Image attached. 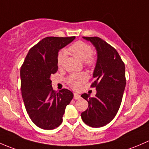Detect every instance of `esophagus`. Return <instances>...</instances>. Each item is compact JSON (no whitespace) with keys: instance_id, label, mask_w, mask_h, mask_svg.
I'll return each instance as SVG.
<instances>
[{"instance_id":"34e87169","label":"esophagus","mask_w":149,"mask_h":149,"mask_svg":"<svg viewBox=\"0 0 149 149\" xmlns=\"http://www.w3.org/2000/svg\"><path fill=\"white\" fill-rule=\"evenodd\" d=\"M80 97V95H79V94H77V93H74V98L75 100H78Z\"/></svg>"}]
</instances>
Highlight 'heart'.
I'll return each instance as SVG.
<instances>
[{"instance_id":"b5f03b06","label":"heart","mask_w":149,"mask_h":149,"mask_svg":"<svg viewBox=\"0 0 149 149\" xmlns=\"http://www.w3.org/2000/svg\"><path fill=\"white\" fill-rule=\"evenodd\" d=\"M69 52L77 58L84 62L86 65L93 66L95 63V58L93 55L92 47L87 43L78 41L72 44L68 48ZM65 60V52H60L57 56V65L62 67ZM88 77L85 73L72 74L68 77L67 82L68 85L74 90H79L82 85L87 80Z\"/></svg>"}]
</instances>
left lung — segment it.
<instances>
[{
  "instance_id": "obj_1",
  "label": "left lung",
  "mask_w": 149,
  "mask_h": 149,
  "mask_svg": "<svg viewBox=\"0 0 149 149\" xmlns=\"http://www.w3.org/2000/svg\"><path fill=\"white\" fill-rule=\"evenodd\" d=\"M96 49L97 62L93 72L95 81L91 85L97 90L91 97L84 93L81 97L88 102V108L81 113L87 125L100 128L109 123L120 108L126 84L125 64L115 48L100 38L86 37Z\"/></svg>"
}]
</instances>
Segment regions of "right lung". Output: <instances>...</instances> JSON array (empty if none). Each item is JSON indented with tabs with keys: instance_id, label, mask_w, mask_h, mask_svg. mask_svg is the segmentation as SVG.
I'll use <instances>...</instances> for the list:
<instances>
[{
	"instance_id": "obj_1",
	"label": "right lung",
	"mask_w": 149,
	"mask_h": 149,
	"mask_svg": "<svg viewBox=\"0 0 149 149\" xmlns=\"http://www.w3.org/2000/svg\"><path fill=\"white\" fill-rule=\"evenodd\" d=\"M75 36L43 39L30 49L21 67V90L26 110L32 122L45 130L62 123L66 106L73 98L67 89L53 90L50 77L58 70V52Z\"/></svg>"
}]
</instances>
